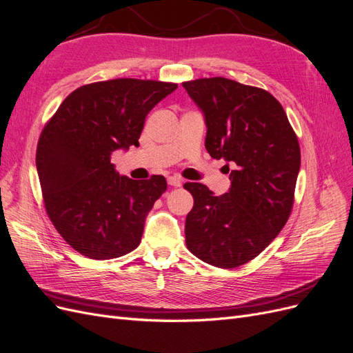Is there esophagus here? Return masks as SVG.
Listing matches in <instances>:
<instances>
[{
  "mask_svg": "<svg viewBox=\"0 0 353 353\" xmlns=\"http://www.w3.org/2000/svg\"><path fill=\"white\" fill-rule=\"evenodd\" d=\"M168 184L170 187H181V184H183V181H181L179 176H169L168 178Z\"/></svg>",
  "mask_w": 353,
  "mask_h": 353,
  "instance_id": "1",
  "label": "esophagus"
}]
</instances>
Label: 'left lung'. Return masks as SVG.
Instances as JSON below:
<instances>
[{
    "label": "left lung",
    "mask_w": 353,
    "mask_h": 353,
    "mask_svg": "<svg viewBox=\"0 0 353 353\" xmlns=\"http://www.w3.org/2000/svg\"><path fill=\"white\" fill-rule=\"evenodd\" d=\"M205 114L206 150L223 159L231 188L215 196L187 183L194 206L185 219V243L199 259L237 268L256 258L290 216L301 147L283 105L262 88L227 78L183 82Z\"/></svg>",
    "instance_id": "8db88e82"
}]
</instances>
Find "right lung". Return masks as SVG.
Returning <instances> with one entry per match:
<instances>
[{
  "mask_svg": "<svg viewBox=\"0 0 353 353\" xmlns=\"http://www.w3.org/2000/svg\"><path fill=\"white\" fill-rule=\"evenodd\" d=\"M176 88L172 82L132 78L83 85L42 130L37 170L47 215L87 258H119L140 244L147 213L166 191V179L122 176L110 156L138 147L145 116Z\"/></svg>",
  "mask_w": 353,
  "mask_h": 353,
  "instance_id": "obj_1",
  "label": "right lung"
}]
</instances>
